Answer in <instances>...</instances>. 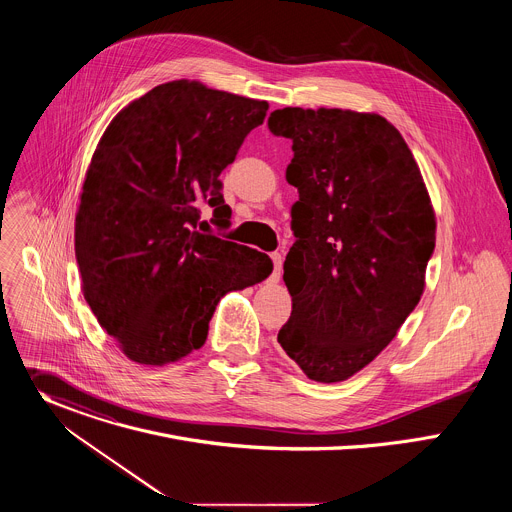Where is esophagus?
Wrapping results in <instances>:
<instances>
[{"label": "esophagus", "instance_id": "esophagus-1", "mask_svg": "<svg viewBox=\"0 0 512 512\" xmlns=\"http://www.w3.org/2000/svg\"><path fill=\"white\" fill-rule=\"evenodd\" d=\"M269 257H271V263H273V271H271L269 279L275 283V281H279V275H281V261H283V257L279 253H271Z\"/></svg>", "mask_w": 512, "mask_h": 512}]
</instances>
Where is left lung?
<instances>
[{
    "instance_id": "left-lung-1",
    "label": "left lung",
    "mask_w": 512,
    "mask_h": 512,
    "mask_svg": "<svg viewBox=\"0 0 512 512\" xmlns=\"http://www.w3.org/2000/svg\"><path fill=\"white\" fill-rule=\"evenodd\" d=\"M267 125L291 139L285 180L300 194L283 263L291 316L277 342L308 379L340 383L375 360L419 304L433 208L385 117L285 107Z\"/></svg>"
}]
</instances>
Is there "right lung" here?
Segmentation results:
<instances>
[{
    "instance_id": "right-lung-1",
    "label": "right lung",
    "mask_w": 512,
    "mask_h": 512,
    "mask_svg": "<svg viewBox=\"0 0 512 512\" xmlns=\"http://www.w3.org/2000/svg\"><path fill=\"white\" fill-rule=\"evenodd\" d=\"M267 109L172 81L129 103L103 133L83 184L75 253L87 304L133 362L162 367L198 350L221 298L271 273L265 253L196 229L202 206L214 227H231L218 176Z\"/></svg>"
}]
</instances>
